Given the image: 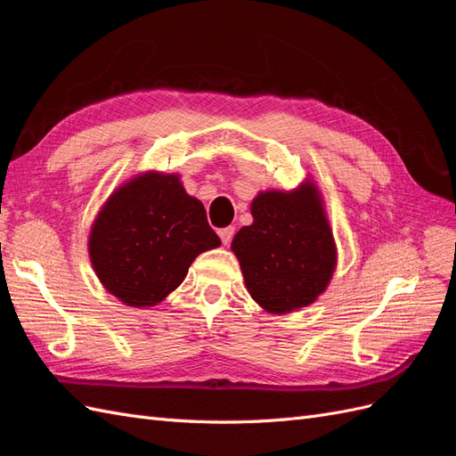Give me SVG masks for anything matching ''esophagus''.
Returning <instances> with one entry per match:
<instances>
[{"label": "esophagus", "mask_w": 456, "mask_h": 456, "mask_svg": "<svg viewBox=\"0 0 456 456\" xmlns=\"http://www.w3.org/2000/svg\"><path fill=\"white\" fill-rule=\"evenodd\" d=\"M233 233H236V228H233V226H226V228L218 230V236H220V240H223L224 245H230Z\"/></svg>", "instance_id": "34e87169"}]
</instances>
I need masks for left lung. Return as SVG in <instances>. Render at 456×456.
I'll return each mask as SVG.
<instances>
[{
  "label": "left lung",
  "mask_w": 456,
  "mask_h": 456,
  "mask_svg": "<svg viewBox=\"0 0 456 456\" xmlns=\"http://www.w3.org/2000/svg\"><path fill=\"white\" fill-rule=\"evenodd\" d=\"M253 224L232 240L245 287L260 308L289 314L310 306L333 278L337 243L317 186L258 191Z\"/></svg>",
  "instance_id": "8db88e82"
}]
</instances>
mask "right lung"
<instances>
[{
	"label": "right lung",
	"mask_w": 456,
	"mask_h": 456,
	"mask_svg": "<svg viewBox=\"0 0 456 456\" xmlns=\"http://www.w3.org/2000/svg\"><path fill=\"white\" fill-rule=\"evenodd\" d=\"M220 240L181 175L144 171L116 188L89 232L91 265L108 293L133 308L156 306Z\"/></svg>",
	"instance_id": "right-lung-1"
}]
</instances>
